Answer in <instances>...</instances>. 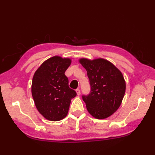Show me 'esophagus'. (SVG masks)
<instances>
[{
    "label": "esophagus",
    "instance_id": "obj_1",
    "mask_svg": "<svg viewBox=\"0 0 155 155\" xmlns=\"http://www.w3.org/2000/svg\"><path fill=\"white\" fill-rule=\"evenodd\" d=\"M76 93H77V95H78V96H79V95H80V90H79V88L76 89Z\"/></svg>",
    "mask_w": 155,
    "mask_h": 155
}]
</instances>
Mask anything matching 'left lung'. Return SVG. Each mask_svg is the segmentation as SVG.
<instances>
[{"mask_svg":"<svg viewBox=\"0 0 155 155\" xmlns=\"http://www.w3.org/2000/svg\"><path fill=\"white\" fill-rule=\"evenodd\" d=\"M90 81L91 93L83 96L87 109L94 118L105 119L118 109L125 92L122 73L114 65L103 58L79 59Z\"/></svg>","mask_w":155,"mask_h":155,"instance_id":"obj_1","label":"left lung"}]
</instances>
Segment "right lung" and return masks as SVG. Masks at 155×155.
Instances as JSON below:
<instances>
[{
	"label": "right lung",
	"mask_w": 155,
	"mask_h": 155,
	"mask_svg": "<svg viewBox=\"0 0 155 155\" xmlns=\"http://www.w3.org/2000/svg\"><path fill=\"white\" fill-rule=\"evenodd\" d=\"M71 62L70 58L54 56L42 63L34 75L32 97L37 109L46 120L57 121L65 118L71 100L77 94L69 88L64 74Z\"/></svg>",
	"instance_id": "add662e5"
}]
</instances>
